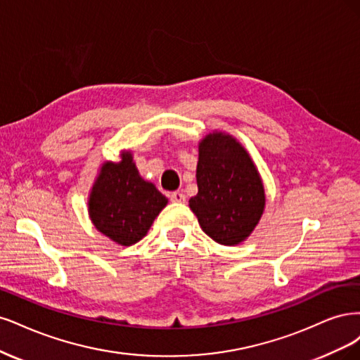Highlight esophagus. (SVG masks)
Segmentation results:
<instances>
[{"instance_id":"34e87169","label":"esophagus","mask_w":360,"mask_h":360,"mask_svg":"<svg viewBox=\"0 0 360 360\" xmlns=\"http://www.w3.org/2000/svg\"><path fill=\"white\" fill-rule=\"evenodd\" d=\"M170 200L173 202V203H185V194L184 193H181V191H173L172 194H170Z\"/></svg>"}]
</instances>
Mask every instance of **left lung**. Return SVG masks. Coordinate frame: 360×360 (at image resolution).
I'll return each mask as SVG.
<instances>
[{
  "label": "left lung",
  "mask_w": 360,
  "mask_h": 360,
  "mask_svg": "<svg viewBox=\"0 0 360 360\" xmlns=\"http://www.w3.org/2000/svg\"><path fill=\"white\" fill-rule=\"evenodd\" d=\"M199 193L190 199L205 233L221 245H238L259 223L264 190L256 166L233 137L206 136L199 145Z\"/></svg>",
  "instance_id": "obj_1"
}]
</instances>
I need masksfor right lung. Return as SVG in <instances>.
<instances>
[{"label": "right lung", "mask_w": 360, "mask_h": 360, "mask_svg": "<svg viewBox=\"0 0 360 360\" xmlns=\"http://www.w3.org/2000/svg\"><path fill=\"white\" fill-rule=\"evenodd\" d=\"M166 205V197L139 176L131 154L125 153L120 163L101 167L89 197V217L103 235L121 245H133Z\"/></svg>", "instance_id": "1"}]
</instances>
